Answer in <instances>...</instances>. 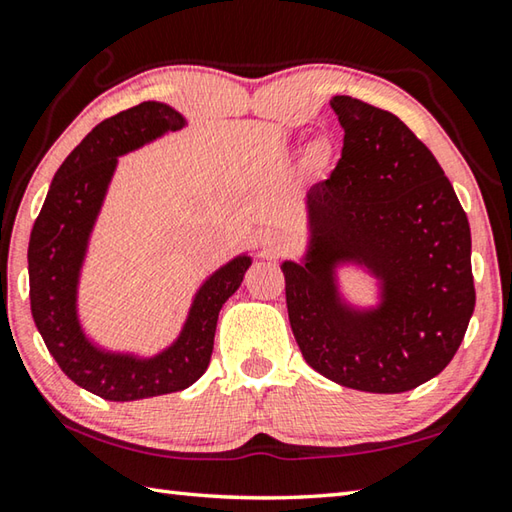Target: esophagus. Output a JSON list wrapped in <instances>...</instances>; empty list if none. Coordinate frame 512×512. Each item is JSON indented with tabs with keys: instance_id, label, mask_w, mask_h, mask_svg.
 <instances>
[{
	"instance_id": "1",
	"label": "esophagus",
	"mask_w": 512,
	"mask_h": 512,
	"mask_svg": "<svg viewBox=\"0 0 512 512\" xmlns=\"http://www.w3.org/2000/svg\"><path fill=\"white\" fill-rule=\"evenodd\" d=\"M262 244H264L268 255H277L288 248V239L284 235H280V232H268V235H264Z\"/></svg>"
}]
</instances>
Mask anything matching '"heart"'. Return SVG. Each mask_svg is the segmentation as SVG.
<instances>
[{
	"label": "heart",
	"instance_id": "1",
	"mask_svg": "<svg viewBox=\"0 0 512 512\" xmlns=\"http://www.w3.org/2000/svg\"><path fill=\"white\" fill-rule=\"evenodd\" d=\"M315 154H322V147H318V150H315Z\"/></svg>",
	"mask_w": 512,
	"mask_h": 512
}]
</instances>
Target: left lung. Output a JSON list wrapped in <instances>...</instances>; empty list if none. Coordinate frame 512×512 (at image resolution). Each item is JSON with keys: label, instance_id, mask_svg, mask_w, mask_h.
Wrapping results in <instances>:
<instances>
[{"label": "left lung", "instance_id": "left-lung-1", "mask_svg": "<svg viewBox=\"0 0 512 512\" xmlns=\"http://www.w3.org/2000/svg\"><path fill=\"white\" fill-rule=\"evenodd\" d=\"M345 145L329 179L306 194L311 241L284 262L286 306L304 360L342 387L401 394L448 367L475 311L470 226L434 154L392 111L331 100ZM381 280L384 302L339 300L335 266Z\"/></svg>", "mask_w": 512, "mask_h": 512}]
</instances>
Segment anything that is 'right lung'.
<instances>
[{"label":"right lung","mask_w":512,"mask_h":512,"mask_svg":"<svg viewBox=\"0 0 512 512\" xmlns=\"http://www.w3.org/2000/svg\"><path fill=\"white\" fill-rule=\"evenodd\" d=\"M183 125L179 111L154 100L102 120L55 172L31 230L29 295L35 327L64 374L105 401H141L197 383L210 365L221 306L250 266V257L241 255L206 280L181 336L154 358L102 351L80 329V266L118 156Z\"/></svg>","instance_id":"right-lung-1"}]
</instances>
